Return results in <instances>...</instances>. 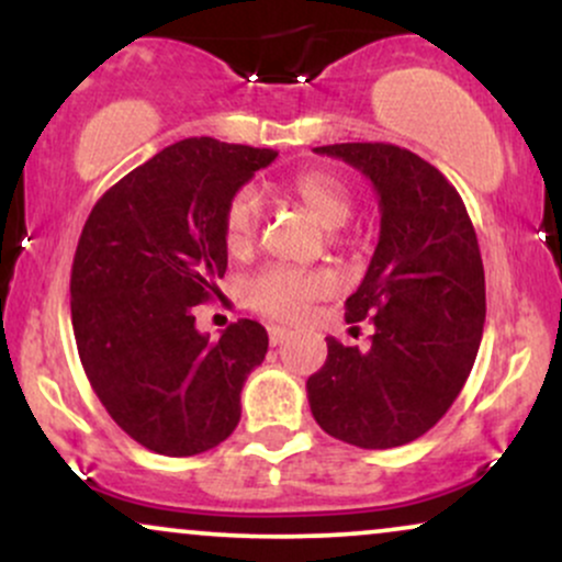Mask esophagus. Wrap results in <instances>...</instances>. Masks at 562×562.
<instances>
[{
    "mask_svg": "<svg viewBox=\"0 0 562 562\" xmlns=\"http://www.w3.org/2000/svg\"><path fill=\"white\" fill-rule=\"evenodd\" d=\"M288 338H290V333L285 330V327H277V325L269 327V344L272 346H282Z\"/></svg>",
    "mask_w": 562,
    "mask_h": 562,
    "instance_id": "obj_1",
    "label": "esophagus"
}]
</instances>
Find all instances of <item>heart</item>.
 I'll return each instance as SVG.
<instances>
[{"label":"heart","instance_id":"heart-1","mask_svg":"<svg viewBox=\"0 0 562 562\" xmlns=\"http://www.w3.org/2000/svg\"><path fill=\"white\" fill-rule=\"evenodd\" d=\"M303 209L325 229H340L353 214V195L348 184L330 171L295 173L288 184ZM263 218L261 195L254 187H240L224 209V245L232 256L248 254L259 235ZM333 290V277L325 269L267 267L245 282V301L250 308L272 319H299L314 299Z\"/></svg>","mask_w":562,"mask_h":562}]
</instances>
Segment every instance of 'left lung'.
Listing matches in <instances>:
<instances>
[{"label":"left lung","mask_w":562,"mask_h":562,"mask_svg":"<svg viewBox=\"0 0 562 562\" xmlns=\"http://www.w3.org/2000/svg\"><path fill=\"white\" fill-rule=\"evenodd\" d=\"M375 187L380 240L346 322L375 325L367 351L327 338L306 380L319 428L359 449H391L428 434L460 396L486 319L483 261L460 192L436 166L385 142L314 147Z\"/></svg>","instance_id":"8db88e82"}]
</instances>
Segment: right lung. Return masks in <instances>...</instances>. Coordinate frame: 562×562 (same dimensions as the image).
Listing matches in <instances>:
<instances>
[{"label":"right lung","mask_w":562,"mask_h":562,"mask_svg":"<svg viewBox=\"0 0 562 562\" xmlns=\"http://www.w3.org/2000/svg\"><path fill=\"white\" fill-rule=\"evenodd\" d=\"M277 158L190 137L128 171L94 203L70 269V319L89 383L145 449L192 457L240 423V391L267 357L259 322L211 340L195 306L227 272L224 209Z\"/></svg>","instance_id":"add662e5"}]
</instances>
